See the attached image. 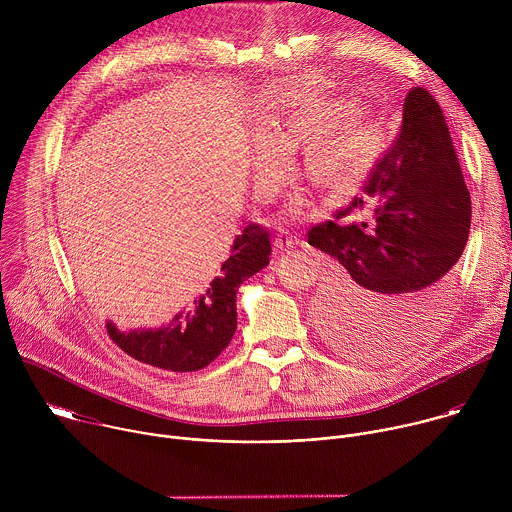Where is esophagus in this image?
I'll return each mask as SVG.
<instances>
[{
	"mask_svg": "<svg viewBox=\"0 0 512 512\" xmlns=\"http://www.w3.org/2000/svg\"><path fill=\"white\" fill-rule=\"evenodd\" d=\"M273 245H275V249H279V251H285V249H291L296 245V237H291L289 233H285V231H281L277 237H275V241H273Z\"/></svg>",
	"mask_w": 512,
	"mask_h": 512,
	"instance_id": "obj_1",
	"label": "esophagus"
}]
</instances>
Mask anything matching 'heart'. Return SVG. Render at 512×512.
Instances as JSON below:
<instances>
[{"label":"heart","instance_id":"1","mask_svg":"<svg viewBox=\"0 0 512 512\" xmlns=\"http://www.w3.org/2000/svg\"><path fill=\"white\" fill-rule=\"evenodd\" d=\"M255 139L259 143L255 170L257 186L265 194L269 178L283 164V152L308 143L304 172L320 186H336L356 174L369 150L371 129L360 115H350V105L330 103L291 115L279 123H265ZM302 198L296 200V206Z\"/></svg>","mask_w":512,"mask_h":512}]
</instances>
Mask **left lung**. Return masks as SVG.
<instances>
[{
	"instance_id": "8db88e82",
	"label": "left lung",
	"mask_w": 512,
	"mask_h": 512,
	"mask_svg": "<svg viewBox=\"0 0 512 512\" xmlns=\"http://www.w3.org/2000/svg\"><path fill=\"white\" fill-rule=\"evenodd\" d=\"M359 212L358 222L341 218ZM472 202L442 107L423 87L405 97L401 129L362 192L308 243L336 263L320 300L332 342L391 356L440 318L470 235Z\"/></svg>"
}]
</instances>
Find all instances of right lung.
<instances>
[{
	"mask_svg": "<svg viewBox=\"0 0 512 512\" xmlns=\"http://www.w3.org/2000/svg\"><path fill=\"white\" fill-rule=\"evenodd\" d=\"M269 255L267 229L251 223L237 235L229 259L221 265V275L170 324L156 330L123 332L107 322V334L139 362L172 373L200 371L231 344L237 330V291L245 279L269 265Z\"/></svg>",
	"mask_w": 512,
	"mask_h": 512,
	"instance_id": "1",
	"label": "right lung"
}]
</instances>
